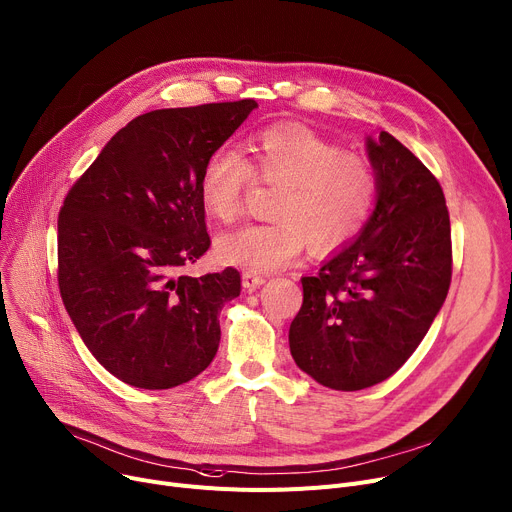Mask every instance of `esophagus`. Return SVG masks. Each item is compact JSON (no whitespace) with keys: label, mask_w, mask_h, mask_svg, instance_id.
I'll return each instance as SVG.
<instances>
[{"label":"esophagus","mask_w":512,"mask_h":512,"mask_svg":"<svg viewBox=\"0 0 512 512\" xmlns=\"http://www.w3.org/2000/svg\"><path fill=\"white\" fill-rule=\"evenodd\" d=\"M263 282H265V278H263V276H257L255 271H243V288H245V290H255V288H259Z\"/></svg>","instance_id":"34e87169"}]
</instances>
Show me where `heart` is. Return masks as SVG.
<instances>
[{"label":"heart","instance_id":"b5f03b06","mask_svg":"<svg viewBox=\"0 0 512 512\" xmlns=\"http://www.w3.org/2000/svg\"><path fill=\"white\" fill-rule=\"evenodd\" d=\"M249 156L222 146L203 162L199 199L208 216L234 222L255 183L280 189L274 222L224 232L216 257L247 271L290 265L306 245L317 255L342 251L364 232L379 199L374 164L302 123H274L251 135Z\"/></svg>","mask_w":512,"mask_h":512}]
</instances>
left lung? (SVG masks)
Listing matches in <instances>:
<instances>
[{
  "mask_svg": "<svg viewBox=\"0 0 512 512\" xmlns=\"http://www.w3.org/2000/svg\"><path fill=\"white\" fill-rule=\"evenodd\" d=\"M374 214L354 245L302 278L294 362L335 391L383 383L410 358L447 298L451 220L438 179L391 133L368 140Z\"/></svg>",
  "mask_w": 512,
  "mask_h": 512,
  "instance_id": "obj_1",
  "label": "left lung"
}]
</instances>
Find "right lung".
I'll return each instance as SVG.
<instances>
[{"label": "right lung", "mask_w": 512, "mask_h": 512, "mask_svg": "<svg viewBox=\"0 0 512 512\" xmlns=\"http://www.w3.org/2000/svg\"><path fill=\"white\" fill-rule=\"evenodd\" d=\"M255 107L243 98L135 117L63 199L61 300L92 356L131 387L183 385L218 352V315L241 294V274L226 267L191 278L181 269L212 245L203 162Z\"/></svg>", "instance_id": "obj_1"}]
</instances>
